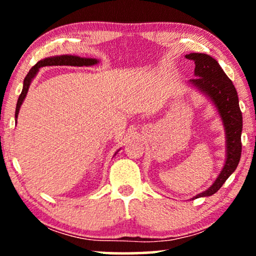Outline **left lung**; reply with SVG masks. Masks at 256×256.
Returning <instances> with one entry per match:
<instances>
[{"instance_id":"obj_1","label":"left lung","mask_w":256,"mask_h":256,"mask_svg":"<svg viewBox=\"0 0 256 256\" xmlns=\"http://www.w3.org/2000/svg\"><path fill=\"white\" fill-rule=\"evenodd\" d=\"M185 57L194 62L196 65V78L190 79L188 82L204 94L216 107L220 120L222 121L226 138V160L222 171L208 190L192 198L196 199L214 194L236 171L241 157L242 113L239 107L236 87L214 58L205 54H190Z\"/></svg>"}]
</instances>
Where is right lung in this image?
<instances>
[{"instance_id": "right-lung-1", "label": "right lung", "mask_w": 256, "mask_h": 256, "mask_svg": "<svg viewBox=\"0 0 256 256\" xmlns=\"http://www.w3.org/2000/svg\"><path fill=\"white\" fill-rule=\"evenodd\" d=\"M99 60L96 58H85V57H79V56H72V54H62V56H54V57H48L42 59L37 62L36 65L32 66L31 70L28 73L26 78H24L23 82V90L22 93L17 100V104H16V112H15V121L17 124V118H18V113H20V108L22 106L24 99H26L28 90H29L30 84L32 82L34 76L40 71V68H44V66H52V65H65V66H93L96 65ZM116 154V152H115Z\"/></svg>"}]
</instances>
